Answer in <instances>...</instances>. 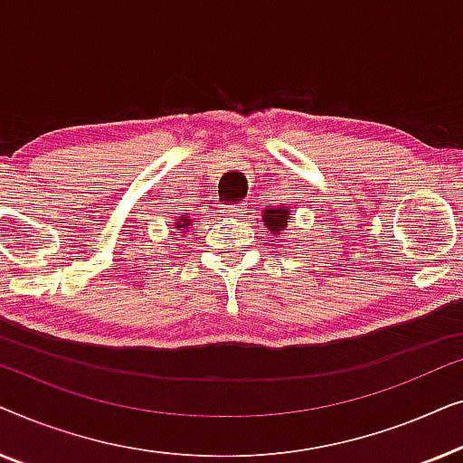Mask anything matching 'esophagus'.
Segmentation results:
<instances>
[{
    "instance_id": "1",
    "label": "esophagus",
    "mask_w": 463,
    "mask_h": 463,
    "mask_svg": "<svg viewBox=\"0 0 463 463\" xmlns=\"http://www.w3.org/2000/svg\"><path fill=\"white\" fill-rule=\"evenodd\" d=\"M246 213H249V206L246 204L225 206V214H230V217H233V219H242V217H246Z\"/></svg>"
}]
</instances>
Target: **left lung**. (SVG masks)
Listing matches in <instances>:
<instances>
[{
	"label": "left lung",
	"instance_id": "obj_1",
	"mask_svg": "<svg viewBox=\"0 0 463 463\" xmlns=\"http://www.w3.org/2000/svg\"><path fill=\"white\" fill-rule=\"evenodd\" d=\"M263 225L274 233V236H282L284 230L288 227L290 221V208L288 206H269L261 213Z\"/></svg>",
	"mask_w": 463,
	"mask_h": 463
}]
</instances>
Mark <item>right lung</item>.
Wrapping results in <instances>:
<instances>
[{
    "instance_id": "obj_1",
    "label": "right lung",
    "mask_w": 463,
    "mask_h": 463,
    "mask_svg": "<svg viewBox=\"0 0 463 463\" xmlns=\"http://www.w3.org/2000/svg\"><path fill=\"white\" fill-rule=\"evenodd\" d=\"M195 225V219L194 217H187V214H181L179 219H175V232L179 233H185V232H189V227H194Z\"/></svg>"
}]
</instances>
